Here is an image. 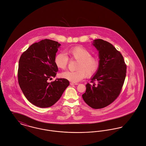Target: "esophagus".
I'll list each match as a JSON object with an SVG mask.
<instances>
[{
	"mask_svg": "<svg viewBox=\"0 0 146 146\" xmlns=\"http://www.w3.org/2000/svg\"><path fill=\"white\" fill-rule=\"evenodd\" d=\"M70 84L73 86V85H78V83H73V82H70Z\"/></svg>",
	"mask_w": 146,
	"mask_h": 146,
	"instance_id": "34e87169",
	"label": "esophagus"
}]
</instances>
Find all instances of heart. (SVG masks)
Returning a JSON list of instances; mask_svg holds the SVG:
<instances>
[{"label":"heart","mask_w":146,"mask_h":146,"mask_svg":"<svg viewBox=\"0 0 146 146\" xmlns=\"http://www.w3.org/2000/svg\"><path fill=\"white\" fill-rule=\"evenodd\" d=\"M71 60L78 61L76 71L67 70L62 73L63 78L72 82H77L86 77L90 78L97 73L100 62L98 59L92 56L91 53L87 49L81 47L75 46L66 51ZM55 66L60 69H65L69 63V58L63 52L57 54L54 59Z\"/></svg>","instance_id":"1"}]
</instances>
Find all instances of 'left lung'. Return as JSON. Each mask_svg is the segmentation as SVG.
Instances as JSON below:
<instances>
[{
    "instance_id": "1",
    "label": "left lung",
    "mask_w": 146,
    "mask_h": 146,
    "mask_svg": "<svg viewBox=\"0 0 146 146\" xmlns=\"http://www.w3.org/2000/svg\"><path fill=\"white\" fill-rule=\"evenodd\" d=\"M99 52L100 66L91 82L86 84L82 97L91 108L102 109L111 104L120 94L127 73V65L120 51L102 39L94 41Z\"/></svg>"
}]
</instances>
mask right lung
Here are the masks:
<instances>
[{
	"label": "right lung",
	"instance_id": "obj_1",
	"mask_svg": "<svg viewBox=\"0 0 146 146\" xmlns=\"http://www.w3.org/2000/svg\"><path fill=\"white\" fill-rule=\"evenodd\" d=\"M58 42L44 39L31 45L21 55L19 60L18 81L26 98L33 105L49 108L61 97L69 82L65 78H58L49 82L55 77L58 68L54 59Z\"/></svg>",
	"mask_w": 146,
	"mask_h": 146
}]
</instances>
